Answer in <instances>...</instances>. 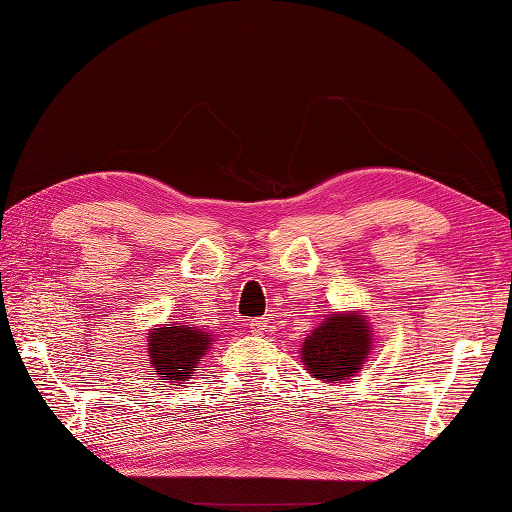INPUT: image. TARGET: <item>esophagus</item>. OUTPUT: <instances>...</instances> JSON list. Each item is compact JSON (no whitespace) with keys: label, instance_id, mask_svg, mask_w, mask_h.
Masks as SVG:
<instances>
[{"label":"esophagus","instance_id":"esophagus-1","mask_svg":"<svg viewBox=\"0 0 512 512\" xmlns=\"http://www.w3.org/2000/svg\"><path fill=\"white\" fill-rule=\"evenodd\" d=\"M265 325H267V320H263V318H254V320H249V329H252L254 333H263Z\"/></svg>","mask_w":512,"mask_h":512}]
</instances>
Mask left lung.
Segmentation results:
<instances>
[{"instance_id": "left-lung-1", "label": "left lung", "mask_w": 512, "mask_h": 512, "mask_svg": "<svg viewBox=\"0 0 512 512\" xmlns=\"http://www.w3.org/2000/svg\"><path fill=\"white\" fill-rule=\"evenodd\" d=\"M371 351L367 322L356 314H333L302 344V362L307 371L325 382L347 380L356 375Z\"/></svg>"}]
</instances>
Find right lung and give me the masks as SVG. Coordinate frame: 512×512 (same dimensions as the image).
Masks as SVG:
<instances>
[{
    "mask_svg": "<svg viewBox=\"0 0 512 512\" xmlns=\"http://www.w3.org/2000/svg\"><path fill=\"white\" fill-rule=\"evenodd\" d=\"M148 338V353L154 371L150 375H159L161 380H174L179 384H183L187 375L196 369V364L201 362L212 344V338L205 331L181 325V322L154 329L148 333Z\"/></svg>",
    "mask_w": 512,
    "mask_h": 512,
    "instance_id": "add662e5",
    "label": "right lung"
}]
</instances>
